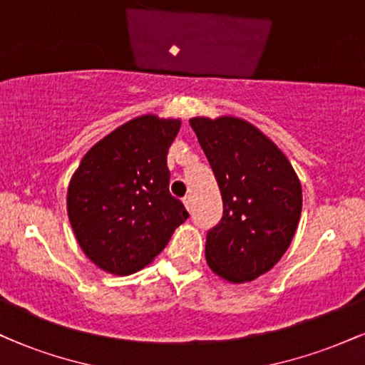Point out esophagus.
Instances as JSON below:
<instances>
[{
    "instance_id": "1",
    "label": "esophagus",
    "mask_w": 365,
    "mask_h": 365,
    "mask_svg": "<svg viewBox=\"0 0 365 365\" xmlns=\"http://www.w3.org/2000/svg\"><path fill=\"white\" fill-rule=\"evenodd\" d=\"M183 204H185L187 211H192V206H194V202H192V197L190 195L183 197Z\"/></svg>"
}]
</instances>
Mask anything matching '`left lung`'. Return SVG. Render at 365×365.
<instances>
[{
  "mask_svg": "<svg viewBox=\"0 0 365 365\" xmlns=\"http://www.w3.org/2000/svg\"><path fill=\"white\" fill-rule=\"evenodd\" d=\"M223 199L206 237V261L230 283L267 273L287 249L302 212V185L290 161L249 121L190 118Z\"/></svg>",
  "mask_w": 365,
  "mask_h": 365,
  "instance_id": "8db88e82",
  "label": "left lung"
}]
</instances>
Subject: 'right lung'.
Wrapping results in <instances>:
<instances>
[{"label":"right lung","instance_id":"right-lung-1","mask_svg":"<svg viewBox=\"0 0 365 365\" xmlns=\"http://www.w3.org/2000/svg\"><path fill=\"white\" fill-rule=\"evenodd\" d=\"M180 125L137 116L92 145L70 180L66 211L75 238L106 273L132 274L148 266L188 217L170 194L166 165Z\"/></svg>","mask_w":365,"mask_h":365}]
</instances>
